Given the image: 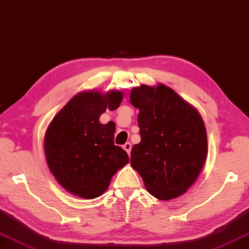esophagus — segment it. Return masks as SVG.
Segmentation results:
<instances>
[{
	"label": "esophagus",
	"instance_id": "34e87169",
	"mask_svg": "<svg viewBox=\"0 0 249 249\" xmlns=\"http://www.w3.org/2000/svg\"><path fill=\"white\" fill-rule=\"evenodd\" d=\"M123 148H124V150L126 151V152H127L128 154L130 153V150H131V143L130 142H126L124 145H123Z\"/></svg>",
	"mask_w": 249,
	"mask_h": 249
}]
</instances>
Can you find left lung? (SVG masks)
Returning <instances> with one entry per match:
<instances>
[{
	"mask_svg": "<svg viewBox=\"0 0 249 249\" xmlns=\"http://www.w3.org/2000/svg\"><path fill=\"white\" fill-rule=\"evenodd\" d=\"M130 102L139 109L141 137L131 149V166L153 196L162 201L180 196L196 181L206 160L202 116L163 84L135 87Z\"/></svg>",
	"mask_w": 249,
	"mask_h": 249,
	"instance_id": "obj_1",
	"label": "left lung"
}]
</instances>
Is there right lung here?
I'll return each mask as SVG.
<instances>
[{
    "label": "right lung",
    "mask_w": 249,
    "mask_h": 249,
    "mask_svg": "<svg viewBox=\"0 0 249 249\" xmlns=\"http://www.w3.org/2000/svg\"><path fill=\"white\" fill-rule=\"evenodd\" d=\"M121 91L81 92L68 102L48 126L44 150L51 172L67 191L84 198L100 196L113 175L129 162L114 144L115 124L100 115L119 108Z\"/></svg>",
    "instance_id": "right-lung-1"
}]
</instances>
